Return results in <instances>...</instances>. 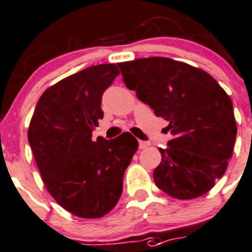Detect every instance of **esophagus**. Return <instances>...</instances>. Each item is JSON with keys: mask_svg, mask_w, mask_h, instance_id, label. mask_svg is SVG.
<instances>
[{"mask_svg": "<svg viewBox=\"0 0 252 252\" xmlns=\"http://www.w3.org/2000/svg\"><path fill=\"white\" fill-rule=\"evenodd\" d=\"M147 147H149V143L140 140V142H139V149H145Z\"/></svg>", "mask_w": 252, "mask_h": 252, "instance_id": "esophagus-1", "label": "esophagus"}]
</instances>
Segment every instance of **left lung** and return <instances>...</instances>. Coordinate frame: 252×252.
<instances>
[{
  "label": "left lung",
  "instance_id": "8db88e82",
  "mask_svg": "<svg viewBox=\"0 0 252 252\" xmlns=\"http://www.w3.org/2000/svg\"><path fill=\"white\" fill-rule=\"evenodd\" d=\"M118 67L126 88L169 122L173 138L159 149L157 187L182 200L208 192L224 175L236 139L226 92L205 70L171 58H140Z\"/></svg>",
  "mask_w": 252,
  "mask_h": 252
}]
</instances>
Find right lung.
<instances>
[{
    "instance_id": "obj_1",
    "label": "right lung",
    "mask_w": 252,
    "mask_h": 252,
    "mask_svg": "<svg viewBox=\"0 0 252 252\" xmlns=\"http://www.w3.org/2000/svg\"><path fill=\"white\" fill-rule=\"evenodd\" d=\"M119 74L115 64L86 68L49 87L38 99L28 143L49 194L73 215L98 219L123 191V176L138 149L130 133L92 139L103 118L102 95Z\"/></svg>"
}]
</instances>
